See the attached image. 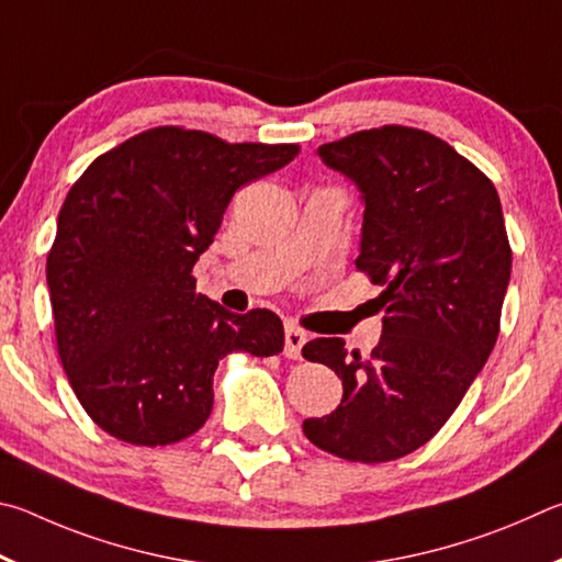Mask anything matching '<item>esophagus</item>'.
Listing matches in <instances>:
<instances>
[{
    "label": "esophagus",
    "instance_id": "1",
    "mask_svg": "<svg viewBox=\"0 0 562 562\" xmlns=\"http://www.w3.org/2000/svg\"><path fill=\"white\" fill-rule=\"evenodd\" d=\"M303 342H306V333L296 326H286V358L291 360H299L301 358V348Z\"/></svg>",
    "mask_w": 562,
    "mask_h": 562
}]
</instances>
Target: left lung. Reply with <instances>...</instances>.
Segmentation results:
<instances>
[{
	"instance_id": "8db88e82",
	"label": "left lung",
	"mask_w": 562,
	"mask_h": 562,
	"mask_svg": "<svg viewBox=\"0 0 562 562\" xmlns=\"http://www.w3.org/2000/svg\"><path fill=\"white\" fill-rule=\"evenodd\" d=\"M358 184L362 239L356 266L382 286L378 348L348 352L316 338L303 358L342 380L330 415L303 431L333 457L382 464L437 435L498 338L510 244L494 182L427 131L382 125L318 147Z\"/></svg>"
}]
</instances>
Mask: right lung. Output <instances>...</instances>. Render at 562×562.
Returning a JSON list of instances; mask_svg holds the SVG:
<instances>
[{"mask_svg":"<svg viewBox=\"0 0 562 562\" xmlns=\"http://www.w3.org/2000/svg\"><path fill=\"white\" fill-rule=\"evenodd\" d=\"M299 145L226 143L177 125L127 137L86 167L46 259L56 348L98 427L135 447L187 439L212 412L224 356L283 350V323L194 291L234 192L281 170Z\"/></svg>","mask_w":562,"mask_h":562,"instance_id":"add662e5","label":"right lung"}]
</instances>
